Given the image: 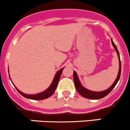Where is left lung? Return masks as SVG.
<instances>
[{"label": "left lung", "mask_w": 130, "mask_h": 130, "mask_svg": "<svg viewBox=\"0 0 130 130\" xmlns=\"http://www.w3.org/2000/svg\"><path fill=\"white\" fill-rule=\"evenodd\" d=\"M111 42H112V44L113 47H114L117 54H118V59H119V72H118V76H117L115 81H114V83H113V84H112V85L110 86L108 89H107L106 90L102 91H91L89 90V89H86V88H85L83 85H82L80 80H79V77H78L77 76V73L75 72V71H74V73H73V77H74V84H75V88H76L77 92L82 96L84 97V98H86V99H91V100H99V99H102V98L105 97V96L107 95V94H109V93H110L113 89H114V88L116 86L117 83H118V80H119V78H120L121 72V64L120 56H119V51H118V48H117L115 44L114 43V42H113L112 39H111Z\"/></svg>", "instance_id": "8db88e82"}]
</instances>
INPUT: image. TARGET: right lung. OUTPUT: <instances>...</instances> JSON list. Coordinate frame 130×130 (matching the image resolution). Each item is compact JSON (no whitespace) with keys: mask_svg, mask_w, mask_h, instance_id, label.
Returning <instances> with one entry per match:
<instances>
[{"mask_svg":"<svg viewBox=\"0 0 130 130\" xmlns=\"http://www.w3.org/2000/svg\"><path fill=\"white\" fill-rule=\"evenodd\" d=\"M65 67L62 68L60 70H59L56 73L55 75V77H54L52 83H51V85L48 88L46 89L44 91L41 92V93H37V94H25V93H22L21 91H20L16 86L14 87L16 88V89H17L18 91L19 92L20 94L23 96L25 97L26 99H31V100H44V99H47L50 96H51L54 93V92L55 91L56 89V87L58 86V83L59 80L60 79V77H61V73H62L63 70ZM10 79H11V77H9ZM12 82V81H11Z\"/></svg>","mask_w":130,"mask_h":130,"instance_id":"obj_1","label":"right lung"}]
</instances>
